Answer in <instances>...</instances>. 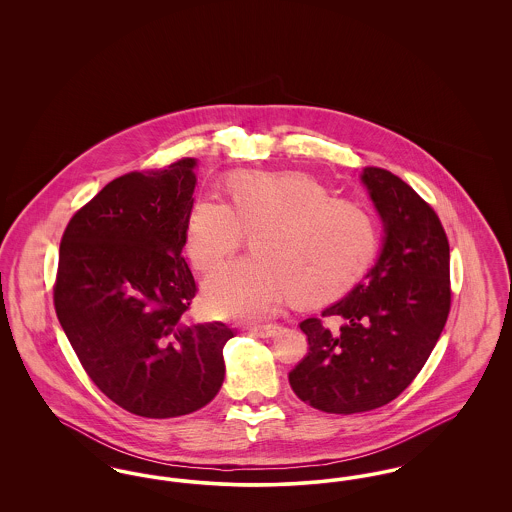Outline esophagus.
I'll return each instance as SVG.
<instances>
[{
	"label": "esophagus",
	"instance_id": "esophagus-1",
	"mask_svg": "<svg viewBox=\"0 0 512 512\" xmlns=\"http://www.w3.org/2000/svg\"><path fill=\"white\" fill-rule=\"evenodd\" d=\"M278 330V324H255L251 326V332L259 338H270Z\"/></svg>",
	"mask_w": 512,
	"mask_h": 512
}]
</instances>
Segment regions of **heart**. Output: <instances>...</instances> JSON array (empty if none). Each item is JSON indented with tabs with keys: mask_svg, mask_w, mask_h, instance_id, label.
I'll return each mask as SVG.
<instances>
[{
	"mask_svg": "<svg viewBox=\"0 0 512 512\" xmlns=\"http://www.w3.org/2000/svg\"><path fill=\"white\" fill-rule=\"evenodd\" d=\"M232 203L199 197L186 222V249L195 268L213 272L255 234L253 253L222 268L205 286L219 315L259 318L286 295L318 303L343 292L378 244L370 211L330 197L305 172H238L230 176Z\"/></svg>",
	"mask_w": 512,
	"mask_h": 512,
	"instance_id": "b5f03b06",
	"label": "heart"
}]
</instances>
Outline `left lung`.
<instances>
[{
  "label": "left lung",
  "instance_id": "obj_1",
  "mask_svg": "<svg viewBox=\"0 0 512 512\" xmlns=\"http://www.w3.org/2000/svg\"><path fill=\"white\" fill-rule=\"evenodd\" d=\"M363 182L386 226L384 249L349 295L299 322L309 349L288 374L295 395L324 413H365L401 395L451 309L449 242L436 211L386 169L366 167Z\"/></svg>",
  "mask_w": 512,
  "mask_h": 512
}]
</instances>
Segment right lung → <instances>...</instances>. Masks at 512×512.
Returning <instances> with one entry per match:
<instances>
[{"label":"right lung","instance_id":"1","mask_svg":"<svg viewBox=\"0 0 512 512\" xmlns=\"http://www.w3.org/2000/svg\"><path fill=\"white\" fill-rule=\"evenodd\" d=\"M195 159L109 182L69 220L53 284L57 318L90 380L124 411L171 418L224 380V322H186L197 293L180 255Z\"/></svg>","mask_w":512,"mask_h":512}]
</instances>
